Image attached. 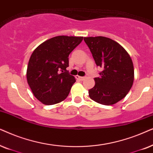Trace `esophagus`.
I'll return each instance as SVG.
<instances>
[{
	"mask_svg": "<svg viewBox=\"0 0 153 153\" xmlns=\"http://www.w3.org/2000/svg\"><path fill=\"white\" fill-rule=\"evenodd\" d=\"M76 78H77V79H78L79 80H80V81H82V80H84L85 79V77H80V76H77V77H76Z\"/></svg>",
	"mask_w": 153,
	"mask_h": 153,
	"instance_id": "1",
	"label": "esophagus"
}]
</instances>
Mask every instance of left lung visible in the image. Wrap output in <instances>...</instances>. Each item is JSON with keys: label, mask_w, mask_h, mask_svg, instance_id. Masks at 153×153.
<instances>
[{"label": "left lung", "mask_w": 153, "mask_h": 153, "mask_svg": "<svg viewBox=\"0 0 153 153\" xmlns=\"http://www.w3.org/2000/svg\"><path fill=\"white\" fill-rule=\"evenodd\" d=\"M97 66L103 68L100 77L94 78L95 85L89 90L91 99L109 105L126 97L134 79L133 62L129 54L111 38L97 36L84 38Z\"/></svg>", "instance_id": "left-lung-1"}]
</instances>
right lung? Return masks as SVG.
Listing matches in <instances>:
<instances>
[{"label": "right lung", "mask_w": 153, "mask_h": 153, "mask_svg": "<svg viewBox=\"0 0 153 153\" xmlns=\"http://www.w3.org/2000/svg\"><path fill=\"white\" fill-rule=\"evenodd\" d=\"M83 37L59 36L45 41L35 49L28 62L26 78L35 97L45 105L62 102L75 82L66 70L70 53Z\"/></svg>", "instance_id": "1"}]
</instances>
